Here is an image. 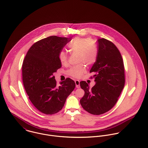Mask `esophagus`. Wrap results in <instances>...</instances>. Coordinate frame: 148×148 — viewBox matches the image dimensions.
<instances>
[{"label":"esophagus","mask_w":148,"mask_h":148,"mask_svg":"<svg viewBox=\"0 0 148 148\" xmlns=\"http://www.w3.org/2000/svg\"><path fill=\"white\" fill-rule=\"evenodd\" d=\"M75 85L77 88H79L80 87V81L79 80H75Z\"/></svg>","instance_id":"esophagus-1"}]
</instances>
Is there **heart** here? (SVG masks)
<instances>
[{
  "instance_id": "b5f03b06",
  "label": "heart",
  "mask_w": 148,
  "mask_h": 148,
  "mask_svg": "<svg viewBox=\"0 0 148 148\" xmlns=\"http://www.w3.org/2000/svg\"><path fill=\"white\" fill-rule=\"evenodd\" d=\"M68 48L71 53H77L78 62L82 63L71 67L67 74L73 78H79L86 71L83 63L87 65H91L96 62L98 53L97 44L91 38L76 37L69 42ZM58 58L62 64H66L68 61L67 53L64 50L60 51Z\"/></svg>"
}]
</instances>
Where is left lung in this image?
I'll use <instances>...</instances> for the list:
<instances>
[{"label": "left lung", "mask_w": 148, "mask_h": 148, "mask_svg": "<svg viewBox=\"0 0 148 148\" xmlns=\"http://www.w3.org/2000/svg\"><path fill=\"white\" fill-rule=\"evenodd\" d=\"M98 42V57L90 71L94 74L96 84L90 88L86 82H80L84 91L80 103L84 110L96 115L108 112L115 106L125 84L124 62L119 50L105 38H99Z\"/></svg>", "instance_id": "8db88e82"}]
</instances>
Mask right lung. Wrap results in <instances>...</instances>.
<instances>
[{
    "mask_svg": "<svg viewBox=\"0 0 148 148\" xmlns=\"http://www.w3.org/2000/svg\"><path fill=\"white\" fill-rule=\"evenodd\" d=\"M70 40L56 36L43 38L30 48L23 61L25 90L33 106L43 114L53 115L61 111L75 87L69 78L57 86L53 76L62 66L58 54Z\"/></svg>",
    "mask_w": 148,
    "mask_h": 148,
    "instance_id": "right-lung-1",
    "label": "right lung"
}]
</instances>
